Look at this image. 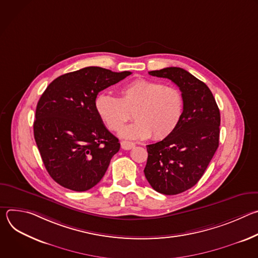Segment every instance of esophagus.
<instances>
[{"mask_svg":"<svg viewBox=\"0 0 258 258\" xmlns=\"http://www.w3.org/2000/svg\"><path fill=\"white\" fill-rule=\"evenodd\" d=\"M120 145H121V148L124 149V150H130L132 148H134L135 147V143L133 142H128V141H121L120 142Z\"/></svg>","mask_w":258,"mask_h":258,"instance_id":"obj_1","label":"esophagus"}]
</instances>
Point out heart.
Returning a JSON list of instances; mask_svg holds the SVG:
<instances>
[{"label": "heart", "mask_w": 258, "mask_h": 258, "mask_svg": "<svg viewBox=\"0 0 258 258\" xmlns=\"http://www.w3.org/2000/svg\"><path fill=\"white\" fill-rule=\"evenodd\" d=\"M119 97L107 94L95 100V109L106 126L112 132L119 131L133 116L136 121L124 127L120 135L128 139L161 140L177 126L182 114L180 92L161 83L139 79L118 91Z\"/></svg>", "instance_id": "b5f03b06"}]
</instances>
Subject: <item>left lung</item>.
I'll return each instance as SVG.
<instances>
[{
  "label": "left lung",
  "mask_w": 258,
  "mask_h": 258,
  "mask_svg": "<svg viewBox=\"0 0 258 258\" xmlns=\"http://www.w3.org/2000/svg\"><path fill=\"white\" fill-rule=\"evenodd\" d=\"M149 75L170 80L181 92L180 120L165 139L147 146L144 169L155 191L176 195L196 185L218 148L219 109L209 88L185 69L166 67Z\"/></svg>",
  "instance_id": "1"
}]
</instances>
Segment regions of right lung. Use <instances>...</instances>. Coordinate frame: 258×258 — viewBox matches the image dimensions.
I'll return each instance as SVG.
<instances>
[{
	"instance_id": "1",
	"label": "right lung",
	"mask_w": 258,
	"mask_h": 258,
	"mask_svg": "<svg viewBox=\"0 0 258 258\" xmlns=\"http://www.w3.org/2000/svg\"><path fill=\"white\" fill-rule=\"evenodd\" d=\"M130 75L85 67L57 78L43 93L33 135L47 171L60 186L84 192L104 176L120 144L99 117L95 100Z\"/></svg>"
}]
</instances>
